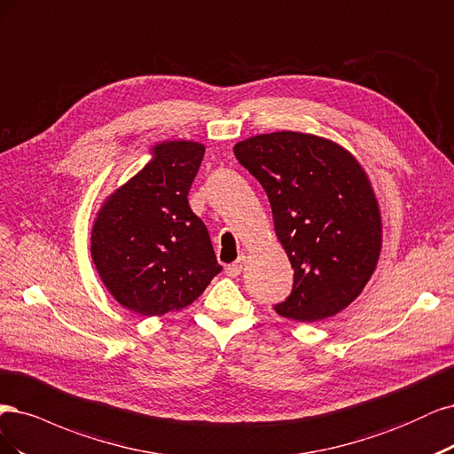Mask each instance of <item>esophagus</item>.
Instances as JSON below:
<instances>
[{"instance_id": "obj_1", "label": "esophagus", "mask_w": 454, "mask_h": 454, "mask_svg": "<svg viewBox=\"0 0 454 454\" xmlns=\"http://www.w3.org/2000/svg\"><path fill=\"white\" fill-rule=\"evenodd\" d=\"M243 266H245V256H239L236 262H233V264L226 266V275L238 277L243 271Z\"/></svg>"}]
</instances>
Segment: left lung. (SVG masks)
Instances as JSON below:
<instances>
[{
	"label": "left lung",
	"instance_id": "left-lung-1",
	"mask_svg": "<svg viewBox=\"0 0 454 454\" xmlns=\"http://www.w3.org/2000/svg\"><path fill=\"white\" fill-rule=\"evenodd\" d=\"M239 164L266 190L275 233L294 268L273 309L317 323L353 303L381 253V213L356 158L330 139L273 131L239 141Z\"/></svg>",
	"mask_w": 454,
	"mask_h": 454
}]
</instances>
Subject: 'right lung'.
I'll return each instance as SVG.
<instances>
[{"label":"right lung","mask_w":454,"mask_h":454,"mask_svg":"<svg viewBox=\"0 0 454 454\" xmlns=\"http://www.w3.org/2000/svg\"><path fill=\"white\" fill-rule=\"evenodd\" d=\"M151 153V162L101 206L90 247L113 298L143 317L183 309L223 271L206 224L188 206L206 147L164 141Z\"/></svg>","instance_id":"add662e5"}]
</instances>
